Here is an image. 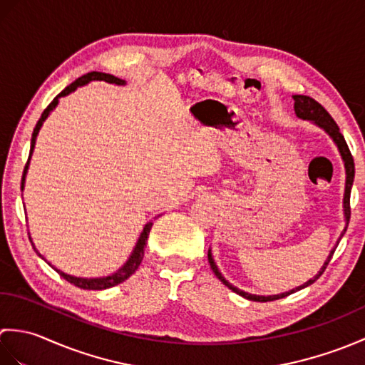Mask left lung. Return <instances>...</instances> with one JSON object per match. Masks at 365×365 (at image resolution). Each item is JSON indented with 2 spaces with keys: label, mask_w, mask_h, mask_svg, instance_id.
<instances>
[{
  "label": "left lung",
  "mask_w": 365,
  "mask_h": 365,
  "mask_svg": "<svg viewBox=\"0 0 365 365\" xmlns=\"http://www.w3.org/2000/svg\"><path fill=\"white\" fill-rule=\"evenodd\" d=\"M293 100H294V113H297L298 118L307 119V120H314V122L317 123V125H320L332 139H334V143H336L337 147H339V152H340V155H342L344 163H345V169H346V183H345L344 208H345V218H346V226H348V221H350V216H351L350 195H351L353 178H354V161H353V155H351L350 149H348L345 138H344L342 133H340L337 123L334 122V119L331 118V114H329L327 110H324V108H323L319 102H317V100H314L312 97H307V96H293ZM345 230H346V229H345ZM345 230H344V234H345ZM344 234L340 235V237H344ZM337 245H339V243H337ZM334 251H336V250L331 251L328 260L324 262L323 268L319 271V274H317L314 279H311V281H307L304 285H301V287H298V289H294V290H292V292H289V293L274 294V297H257V294H250V293H246V292L238 290L237 287L229 284V282L226 281V279L222 277V274L220 273L218 268H216V265H215V262H213V259H212V254H210V252H208V263H210V267H212V269H213L215 276L218 277L224 285H227L232 292L242 294V297L246 298V299L265 302V301H274V299H279V298H285L287 294H290V293H293V292L301 290V289H304V287L314 284V282L317 281V279H319V277L323 274V271L327 269L328 263H329V260H331V257H332V254H334Z\"/></svg>",
  "instance_id": "left-lung-1"
}]
</instances>
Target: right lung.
I'll list each match as a JSON object with an SVG mask.
<instances>
[{"instance_id":"1","label":"right lung","mask_w":365,"mask_h":365,"mask_svg":"<svg viewBox=\"0 0 365 365\" xmlns=\"http://www.w3.org/2000/svg\"><path fill=\"white\" fill-rule=\"evenodd\" d=\"M92 80H103V81H106V83L125 84V81L120 80V78H118V76H113V75H110V73H103V72H89V73H86V75L80 76V78H78V80H75L72 84H68V86H67L63 92H59V94L53 98V102H51V103H50L48 106H46L45 110H43V113H42V115H41V119L37 120L36 127H34V131H33V138H31L29 158H31V153H33V149H34V144H36V138H37L38 130H41L43 120L46 119V115H48V114H50V111L53 110V108L58 105V102H59V97H64V96H67V94H71L72 91H75V89L78 88V86H83V84H88V83H89V81H92ZM29 158H28V163H29ZM28 163L25 165V169H23L21 190H23V182H25V175H26ZM150 229H152V222H147V224H145V227H144V230H143L141 237H139V240H138V245H136V247H135L133 254L130 255L128 262H127L125 265H123L119 271H115V273H114V274H111V276H106V277H97V279H83V277H73V276H68V274L63 273V271H59V269H56V268H54V269H56V273H58L61 277H64L67 282H71V284H73V285H76V287H80V289H84V290H105V289H110V287H114V285H118V284H120V282L125 281V279H128L131 274H133L135 271L138 269V267L141 265L143 257H144V247H145V242H147V237H149V234H150ZM34 251H36V247H34ZM36 252H37V251H36ZM38 255H41V254H38ZM41 257H42V255H41ZM42 259H43V257H42Z\"/></svg>"}]
</instances>
